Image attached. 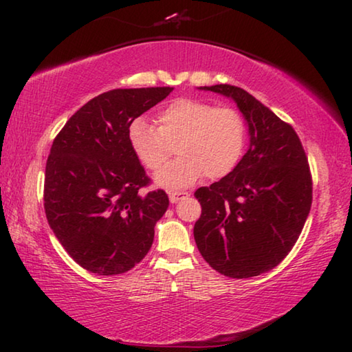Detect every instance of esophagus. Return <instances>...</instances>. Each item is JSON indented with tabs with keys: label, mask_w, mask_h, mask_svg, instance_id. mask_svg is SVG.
<instances>
[{
	"label": "esophagus",
	"mask_w": 352,
	"mask_h": 352,
	"mask_svg": "<svg viewBox=\"0 0 352 352\" xmlns=\"http://www.w3.org/2000/svg\"><path fill=\"white\" fill-rule=\"evenodd\" d=\"M186 197H189V192H186V190H170L169 192L170 204H177V201H180Z\"/></svg>",
	"instance_id": "34e87169"
}]
</instances>
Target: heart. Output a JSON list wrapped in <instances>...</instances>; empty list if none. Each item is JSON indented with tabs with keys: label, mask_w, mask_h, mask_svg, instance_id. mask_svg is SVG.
Returning a JSON list of instances; mask_svg holds the SVG:
<instances>
[{
	"label": "heart",
	"mask_w": 352,
	"mask_h": 352,
	"mask_svg": "<svg viewBox=\"0 0 352 352\" xmlns=\"http://www.w3.org/2000/svg\"><path fill=\"white\" fill-rule=\"evenodd\" d=\"M157 124L135 119L129 127V144L136 160L152 172L168 162L175 146L178 158L155 177L163 188H186L205 174L228 175L245 147V121L233 107L180 98L158 111Z\"/></svg>",
	"instance_id": "b5f03b06"
}]
</instances>
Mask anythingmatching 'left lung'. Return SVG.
<instances>
[{
	"instance_id": "1",
	"label": "left lung",
	"mask_w": 352,
	"mask_h": 352,
	"mask_svg": "<svg viewBox=\"0 0 352 352\" xmlns=\"http://www.w3.org/2000/svg\"><path fill=\"white\" fill-rule=\"evenodd\" d=\"M233 99L245 118L247 153L228 175L195 190L201 216L194 239L204 259L228 278L265 273L289 254L312 205L305 148L290 124L239 87H200Z\"/></svg>"
}]
</instances>
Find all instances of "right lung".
<instances>
[{
    "mask_svg": "<svg viewBox=\"0 0 352 352\" xmlns=\"http://www.w3.org/2000/svg\"><path fill=\"white\" fill-rule=\"evenodd\" d=\"M172 90L118 88L99 94L52 142L45 170L46 219L67 253L88 272L126 273L152 247L169 199L163 189L140 192L151 180L130 148L129 127Z\"/></svg>",
    "mask_w": 352,
    "mask_h": 352,
    "instance_id": "obj_1",
    "label": "right lung"
}]
</instances>
